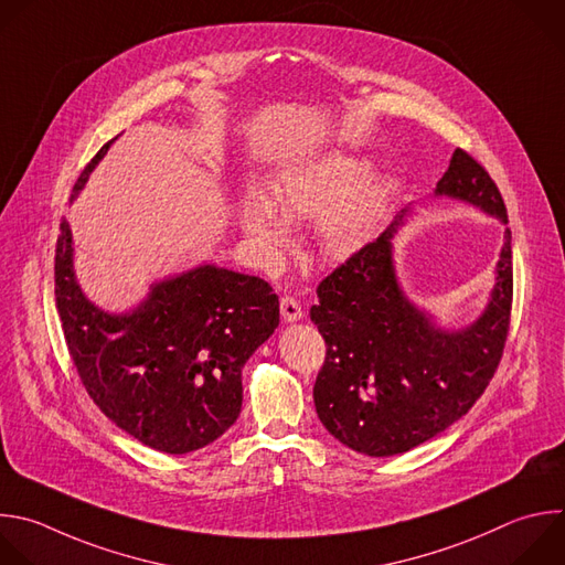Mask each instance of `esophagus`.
<instances>
[{"instance_id":"34e87169","label":"esophagus","mask_w":565,"mask_h":565,"mask_svg":"<svg viewBox=\"0 0 565 565\" xmlns=\"http://www.w3.org/2000/svg\"><path fill=\"white\" fill-rule=\"evenodd\" d=\"M279 308H281V319L288 321V323L303 319V308H301V303L295 297H288V295L281 297Z\"/></svg>"}]
</instances>
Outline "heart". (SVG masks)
I'll list each match as a JSON object with an SVG mask.
<instances>
[{
	"label": "heart",
	"instance_id": "obj_1",
	"mask_svg": "<svg viewBox=\"0 0 565 565\" xmlns=\"http://www.w3.org/2000/svg\"><path fill=\"white\" fill-rule=\"evenodd\" d=\"M372 161L323 150L288 163L270 181L268 200L246 191L237 222L257 255L275 266L292 246L290 224L315 220V244L326 259L345 262L374 235L393 193V183L374 177Z\"/></svg>",
	"mask_w": 565,
	"mask_h": 565
}]
</instances>
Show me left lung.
Instances as JSON below:
<instances>
[{
  "label": "left lung",
  "instance_id": "8db88e82",
  "mask_svg": "<svg viewBox=\"0 0 565 565\" xmlns=\"http://www.w3.org/2000/svg\"><path fill=\"white\" fill-rule=\"evenodd\" d=\"M437 198L466 202L508 224L492 177L466 150L452 152ZM408 209L317 288L310 319L326 339L315 408L326 430L367 457H393L444 433L483 395L501 361L512 308L510 228L486 310L446 330L399 286L393 239Z\"/></svg>",
  "mask_w": 565,
  "mask_h": 565
}]
</instances>
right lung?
<instances>
[{
  "label": "right lung",
  "instance_id": "obj_1",
  "mask_svg": "<svg viewBox=\"0 0 565 565\" xmlns=\"http://www.w3.org/2000/svg\"><path fill=\"white\" fill-rule=\"evenodd\" d=\"M79 174L71 202L106 154ZM62 222L55 297L68 352L99 411L148 448L185 455L220 439L242 411V367L279 326L270 284L204 264L150 286L128 312L97 308L73 268Z\"/></svg>",
  "mask_w": 565,
  "mask_h": 565
}]
</instances>
